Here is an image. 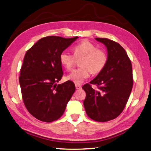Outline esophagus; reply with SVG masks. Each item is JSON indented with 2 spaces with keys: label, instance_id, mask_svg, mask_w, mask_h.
I'll return each instance as SVG.
<instances>
[{
  "label": "esophagus",
  "instance_id": "34e87169",
  "mask_svg": "<svg viewBox=\"0 0 151 151\" xmlns=\"http://www.w3.org/2000/svg\"><path fill=\"white\" fill-rule=\"evenodd\" d=\"M76 89H81V85H79V84H76Z\"/></svg>",
  "mask_w": 151,
  "mask_h": 151
}]
</instances>
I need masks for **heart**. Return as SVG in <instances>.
<instances>
[{"label":"heart","instance_id":"1","mask_svg":"<svg viewBox=\"0 0 151 151\" xmlns=\"http://www.w3.org/2000/svg\"><path fill=\"white\" fill-rule=\"evenodd\" d=\"M73 55L68 51H62L60 55V62L67 70H72L76 59H80L79 67L73 70L66 77L68 80L80 84L89 77L91 73L98 74L106 66L108 57L103 50L88 40H84L73 48Z\"/></svg>","mask_w":151,"mask_h":151}]
</instances>
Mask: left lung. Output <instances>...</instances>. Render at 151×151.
Here are the masks:
<instances>
[{
	"mask_svg": "<svg viewBox=\"0 0 151 151\" xmlns=\"http://www.w3.org/2000/svg\"><path fill=\"white\" fill-rule=\"evenodd\" d=\"M106 47L108 60L103 70L82 88L86 93L83 105L87 116L96 122H104L120 114L132 92V65L121 45L107 38H95ZM95 84L98 90H93Z\"/></svg>",
	"mask_w": 151,
	"mask_h": 151,
	"instance_id": "left-lung-1",
	"label": "left lung"
}]
</instances>
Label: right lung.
<instances>
[{"label": "right lung", "mask_w": 151, "mask_h": 151, "mask_svg": "<svg viewBox=\"0 0 151 151\" xmlns=\"http://www.w3.org/2000/svg\"><path fill=\"white\" fill-rule=\"evenodd\" d=\"M78 38L45 37L25 53L19 76L22 99L28 112L39 120H57L75 92L73 82H56L63 76L60 55Z\"/></svg>", "instance_id": "obj_1"}]
</instances>
